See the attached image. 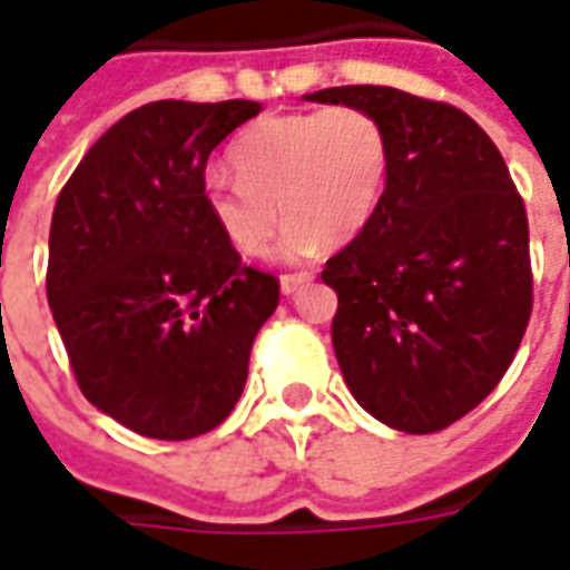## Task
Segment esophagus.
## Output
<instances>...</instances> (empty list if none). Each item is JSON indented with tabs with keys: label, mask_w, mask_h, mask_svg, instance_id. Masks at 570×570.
I'll return each instance as SVG.
<instances>
[{
	"label": "esophagus",
	"mask_w": 570,
	"mask_h": 570,
	"mask_svg": "<svg viewBox=\"0 0 570 570\" xmlns=\"http://www.w3.org/2000/svg\"><path fill=\"white\" fill-rule=\"evenodd\" d=\"M305 284H311V274H281V293L284 296H293Z\"/></svg>",
	"instance_id": "esophagus-1"
}]
</instances>
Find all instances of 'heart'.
Instances as JSON below:
<instances>
[{
  "label": "heart",
  "mask_w": 570,
  "mask_h": 570,
  "mask_svg": "<svg viewBox=\"0 0 570 570\" xmlns=\"http://www.w3.org/2000/svg\"><path fill=\"white\" fill-rule=\"evenodd\" d=\"M228 158L237 179L210 174L204 183L213 225L240 256H265L284 219L281 256L296 262L366 228L387 183L391 140L366 109L333 106L262 118Z\"/></svg>",
  "instance_id": "obj_1"
}]
</instances>
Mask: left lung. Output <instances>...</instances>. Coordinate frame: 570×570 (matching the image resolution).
Returning <instances> with one entry per match:
<instances>
[{"instance_id": "obj_1", "label": "left lung", "mask_w": 570, "mask_h": 570, "mask_svg": "<svg viewBox=\"0 0 570 570\" xmlns=\"http://www.w3.org/2000/svg\"><path fill=\"white\" fill-rule=\"evenodd\" d=\"M305 100L366 109L391 140L379 207L323 268L345 384L387 428L436 433L498 387L525 335V204L498 146L454 106L384 85Z\"/></svg>"}]
</instances>
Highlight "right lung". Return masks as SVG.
Here are the masks:
<instances>
[{
    "instance_id": "obj_1",
    "label": "right lung",
    "mask_w": 570,
    "mask_h": 570,
    "mask_svg": "<svg viewBox=\"0 0 570 570\" xmlns=\"http://www.w3.org/2000/svg\"><path fill=\"white\" fill-rule=\"evenodd\" d=\"M259 112L253 100L140 106L55 204L45 286L57 333L88 403L140 436L223 424L277 308V277L244 265L204 204L210 151Z\"/></svg>"
}]
</instances>
